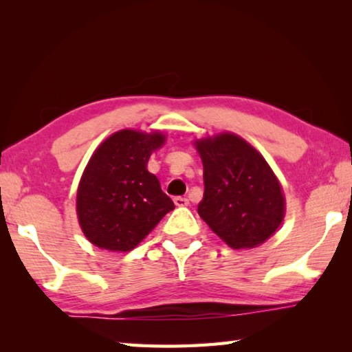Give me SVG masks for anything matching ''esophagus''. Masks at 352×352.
Masks as SVG:
<instances>
[{
    "mask_svg": "<svg viewBox=\"0 0 352 352\" xmlns=\"http://www.w3.org/2000/svg\"><path fill=\"white\" fill-rule=\"evenodd\" d=\"M174 204L177 206H188L189 205V200L186 197H175L174 199Z\"/></svg>",
    "mask_w": 352,
    "mask_h": 352,
    "instance_id": "1",
    "label": "esophagus"
}]
</instances>
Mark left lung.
<instances>
[{"label":"left lung","mask_w":352,"mask_h":352,"mask_svg":"<svg viewBox=\"0 0 352 352\" xmlns=\"http://www.w3.org/2000/svg\"><path fill=\"white\" fill-rule=\"evenodd\" d=\"M204 163L199 214L231 248H253L281 225L284 197L270 166L237 135L195 142Z\"/></svg>","instance_id":"8db88e82"}]
</instances>
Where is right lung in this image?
<instances>
[{
  "mask_svg": "<svg viewBox=\"0 0 352 352\" xmlns=\"http://www.w3.org/2000/svg\"><path fill=\"white\" fill-rule=\"evenodd\" d=\"M164 135L121 130L107 138L87 164L77 189V216L99 248L130 252L175 208L147 170Z\"/></svg>",
  "mask_w": 352,
  "mask_h": 352,
  "instance_id": "add662e5",
  "label": "right lung"
}]
</instances>
